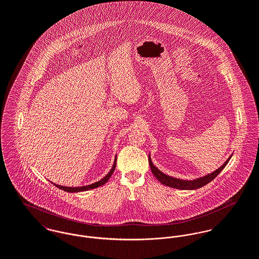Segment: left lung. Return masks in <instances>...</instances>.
I'll list each match as a JSON object with an SVG mask.
<instances>
[{
	"mask_svg": "<svg viewBox=\"0 0 259 259\" xmlns=\"http://www.w3.org/2000/svg\"><path fill=\"white\" fill-rule=\"evenodd\" d=\"M229 159H230V157L223 163V165H222L219 169H217L214 172H212V174H210L208 176H205L203 178H200V179H197V180H193V181H183V180L175 179V178H171V177H168V176L162 174L160 170H158L153 165V163H152V161L150 159V156H148V162H149V166H150L152 175L162 185L172 187V188H179V189H196V188H199V187H201L203 185L209 184L211 181H213L221 174V171L226 166V164L228 163Z\"/></svg>",
	"mask_w": 259,
	"mask_h": 259,
	"instance_id": "1",
	"label": "left lung"
}]
</instances>
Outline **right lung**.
I'll return each instance as SVG.
<instances>
[{
  "mask_svg": "<svg viewBox=\"0 0 259 259\" xmlns=\"http://www.w3.org/2000/svg\"><path fill=\"white\" fill-rule=\"evenodd\" d=\"M115 164H116V156H115L113 165H112L110 172H109L103 180H101V181H99V182H97V183H95V184H93V185H85V186H78V187H68V186H62V185H56V184H54V185H56L57 187H59V188L62 189V190L68 191V192H78V191H84V190H89V189H93V188L99 187V186L104 185L105 184L108 183V181L110 180L111 175L113 174V170L115 169Z\"/></svg>",
  "mask_w": 259,
  "mask_h": 259,
  "instance_id": "obj_1",
  "label": "right lung"
}]
</instances>
